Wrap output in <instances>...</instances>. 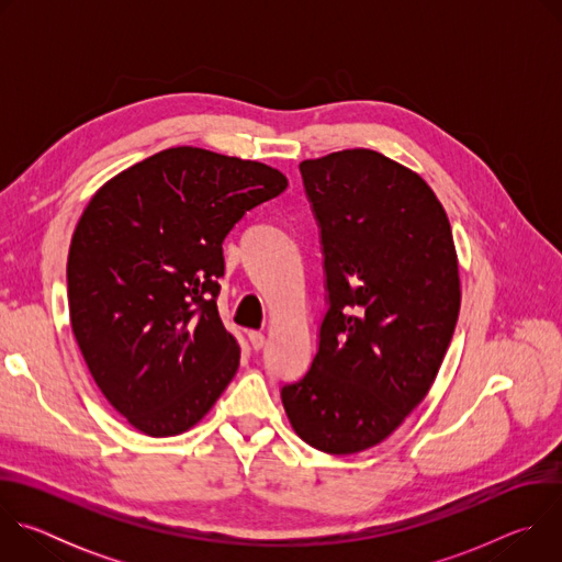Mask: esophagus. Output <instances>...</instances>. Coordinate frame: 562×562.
Listing matches in <instances>:
<instances>
[{
    "mask_svg": "<svg viewBox=\"0 0 562 562\" xmlns=\"http://www.w3.org/2000/svg\"><path fill=\"white\" fill-rule=\"evenodd\" d=\"M249 342H251V347L256 351H260L265 347V342H267V336L262 331H249Z\"/></svg>",
    "mask_w": 562,
    "mask_h": 562,
    "instance_id": "1",
    "label": "esophagus"
}]
</instances>
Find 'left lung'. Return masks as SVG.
Segmentation results:
<instances>
[{
	"label": "left lung",
	"mask_w": 562,
	"mask_h": 562,
	"mask_svg": "<svg viewBox=\"0 0 562 562\" xmlns=\"http://www.w3.org/2000/svg\"><path fill=\"white\" fill-rule=\"evenodd\" d=\"M300 173L329 308L311 369L280 395L306 445L347 456L389 438L429 393L458 323V256L436 193L382 153H329Z\"/></svg>",
	"instance_id": "obj_1"
}]
</instances>
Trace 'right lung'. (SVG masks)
Masks as SVG:
<instances>
[{"label": "right lung", "mask_w": 562, "mask_h": 562, "mask_svg": "<svg viewBox=\"0 0 562 562\" xmlns=\"http://www.w3.org/2000/svg\"><path fill=\"white\" fill-rule=\"evenodd\" d=\"M286 184L254 159L176 146L87 204L66 265L70 327L95 384L137 431L184 434L233 380L239 345L215 304L222 243Z\"/></svg>", "instance_id": "right-lung-1"}]
</instances>
